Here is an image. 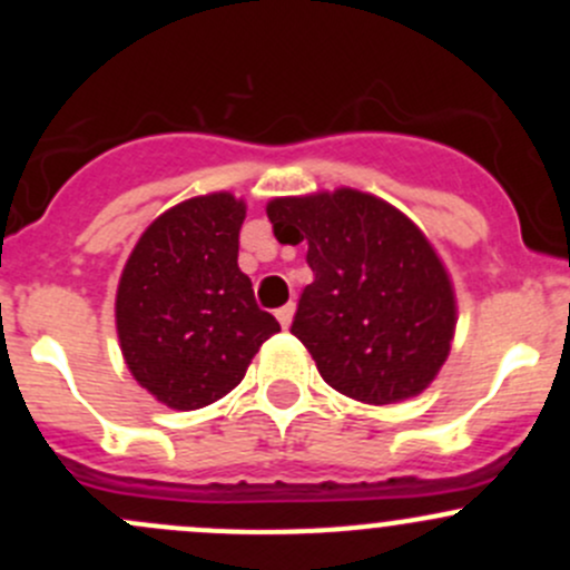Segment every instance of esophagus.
<instances>
[{
	"mask_svg": "<svg viewBox=\"0 0 570 570\" xmlns=\"http://www.w3.org/2000/svg\"><path fill=\"white\" fill-rule=\"evenodd\" d=\"M275 317H278L281 325L289 327L292 325V317H295V306H292V303H286V306H281L278 312H275Z\"/></svg>",
	"mask_w": 570,
	"mask_h": 570,
	"instance_id": "esophagus-1",
	"label": "esophagus"
}]
</instances>
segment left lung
Masks as SVG:
<instances>
[{
	"label": "left lung",
	"instance_id": "8db88e82",
	"mask_svg": "<svg viewBox=\"0 0 570 570\" xmlns=\"http://www.w3.org/2000/svg\"><path fill=\"white\" fill-rule=\"evenodd\" d=\"M278 243H306L314 281L292 333L322 381L366 405L419 396L444 366L458 325L455 286L422 228L353 187L267 204Z\"/></svg>",
	"mask_w": 570,
	"mask_h": 570
}]
</instances>
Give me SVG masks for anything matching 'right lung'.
<instances>
[{"mask_svg":"<svg viewBox=\"0 0 570 570\" xmlns=\"http://www.w3.org/2000/svg\"><path fill=\"white\" fill-rule=\"evenodd\" d=\"M245 200L195 195L140 234L115 295V327L131 377L174 411H198L243 383L281 331L239 269Z\"/></svg>","mask_w":570,"mask_h":570,"instance_id":"1","label":"right lung"}]
</instances>
